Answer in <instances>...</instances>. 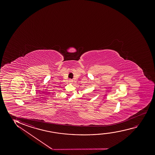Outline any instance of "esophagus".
<instances>
[{"instance_id": "obj_1", "label": "esophagus", "mask_w": 155, "mask_h": 155, "mask_svg": "<svg viewBox=\"0 0 155 155\" xmlns=\"http://www.w3.org/2000/svg\"><path fill=\"white\" fill-rule=\"evenodd\" d=\"M72 81H72L71 79H69V83H72Z\"/></svg>"}]
</instances>
